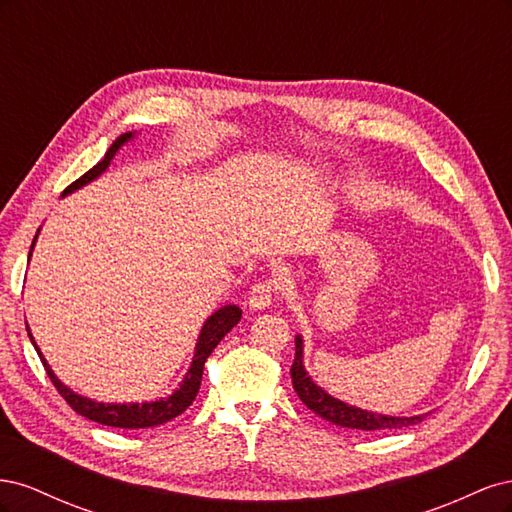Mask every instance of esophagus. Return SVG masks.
Listing matches in <instances>:
<instances>
[{
    "instance_id": "esophagus-1",
    "label": "esophagus",
    "mask_w": 512,
    "mask_h": 512,
    "mask_svg": "<svg viewBox=\"0 0 512 512\" xmlns=\"http://www.w3.org/2000/svg\"><path fill=\"white\" fill-rule=\"evenodd\" d=\"M247 301H250L252 309H267L275 301V286L271 282H258L252 286Z\"/></svg>"
}]
</instances>
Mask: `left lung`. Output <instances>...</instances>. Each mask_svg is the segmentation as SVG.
<instances>
[{
	"mask_svg": "<svg viewBox=\"0 0 512 512\" xmlns=\"http://www.w3.org/2000/svg\"><path fill=\"white\" fill-rule=\"evenodd\" d=\"M294 344H297V348H294V363L290 367L292 386L303 404L314 414L322 416L324 421H329L339 427L359 429V431H393V429H404V427L421 423L423 418L429 414V412H425V414H416V416H389V414L369 412V410L346 404V401L329 395L322 389V386H318L314 382L312 376L307 374V369L303 365V337L301 335L294 337Z\"/></svg>",
	"mask_w": 512,
	"mask_h": 512,
	"instance_id": "1",
	"label": "left lung"
}]
</instances>
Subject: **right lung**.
<instances>
[{"mask_svg":"<svg viewBox=\"0 0 512 512\" xmlns=\"http://www.w3.org/2000/svg\"><path fill=\"white\" fill-rule=\"evenodd\" d=\"M134 136H136V132H126V134L117 136L115 143L108 147V151L104 153V158L94 168L87 170V173L81 179H76L72 185H68V188L64 190V194H61V198L76 192V190H81L83 185L98 179L104 173V170L111 166L113 158L117 156V151L123 145H126L128 141H132ZM38 232H40V228H38ZM38 232H36V237H34L32 250H34V245H36ZM32 250H29V258H32ZM239 320H241V309L237 305H224V307L218 309V312H213L205 320L203 329H200V333H198L190 369H188V374L183 376L179 389H175L168 397H160L156 401H143V404H104V401H96V399H89V397H83L79 393H74L70 386H66L64 382H61L55 376V371L51 369V365L46 363L44 354L40 352V348L36 344V339L32 337V331H29V327H27V333H29V339H32V344H34V348H36V352L40 356V361H42V365L46 369V374H49L51 382L55 384V389L59 391L61 397L68 401L70 408L74 412H79L81 416L89 418V421H96V423L108 425V427L145 429V427H156V425L173 421L175 416H179L181 412H185V410L192 406V401L196 399L198 389H200V380H203L205 361L211 356L213 348L222 342L224 335L232 327H235Z\"/></svg>","mask_w":512,"mask_h":512,"instance_id":"obj_1","label":"right lung"}]
</instances>
